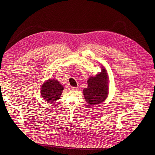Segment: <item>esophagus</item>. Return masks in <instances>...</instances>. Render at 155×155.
Instances as JSON below:
<instances>
[{
    "label": "esophagus",
    "mask_w": 155,
    "mask_h": 155,
    "mask_svg": "<svg viewBox=\"0 0 155 155\" xmlns=\"http://www.w3.org/2000/svg\"><path fill=\"white\" fill-rule=\"evenodd\" d=\"M71 89L72 90H74V91H76V90H78V87H71Z\"/></svg>",
    "instance_id": "34e87169"
}]
</instances>
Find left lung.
Wrapping results in <instances>:
<instances>
[{
    "mask_svg": "<svg viewBox=\"0 0 155 155\" xmlns=\"http://www.w3.org/2000/svg\"><path fill=\"white\" fill-rule=\"evenodd\" d=\"M109 78L106 70L102 67L101 72L91 76L87 81L88 87L84 89V95L90 105H96L104 101L109 94Z\"/></svg>",
    "mask_w": 155,
    "mask_h": 155,
    "instance_id": "1",
    "label": "left lung"
}]
</instances>
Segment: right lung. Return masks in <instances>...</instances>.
I'll use <instances>...</instances> for the list:
<instances>
[{"instance_id":"obj_1","label":"right lung","mask_w":155,"mask_h":155,"mask_svg":"<svg viewBox=\"0 0 155 155\" xmlns=\"http://www.w3.org/2000/svg\"><path fill=\"white\" fill-rule=\"evenodd\" d=\"M64 87L55 79H48L41 87V95L48 103H53L58 100L63 91Z\"/></svg>"}]
</instances>
